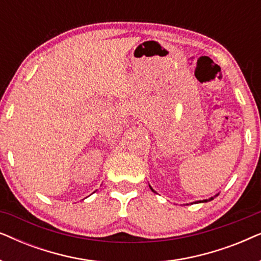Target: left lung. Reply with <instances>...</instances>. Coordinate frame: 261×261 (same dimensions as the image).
Here are the masks:
<instances>
[{"mask_svg":"<svg viewBox=\"0 0 261 261\" xmlns=\"http://www.w3.org/2000/svg\"><path fill=\"white\" fill-rule=\"evenodd\" d=\"M149 188H151V187H149ZM151 190H152V191H154V190H153V189H152V188H151ZM217 195H219V194H217ZM217 195H215V196H214V197H210V198H208V199H203V201H197V202H195V203H204V202H209V201H212V199H214V198H215Z\"/></svg>","mask_w":261,"mask_h":261,"instance_id":"obj_1","label":"left lung"}]
</instances>
